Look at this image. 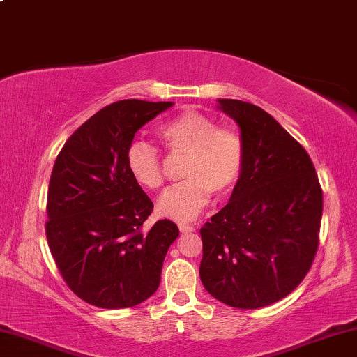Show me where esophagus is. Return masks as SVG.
<instances>
[{"label":"esophagus","instance_id":"esophagus-1","mask_svg":"<svg viewBox=\"0 0 357 357\" xmlns=\"http://www.w3.org/2000/svg\"><path fill=\"white\" fill-rule=\"evenodd\" d=\"M179 231L181 233H192V231H195V227L193 225H189V223H179Z\"/></svg>","mask_w":357,"mask_h":357}]
</instances>
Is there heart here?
<instances>
[{
    "instance_id": "b5f03b06",
    "label": "heart",
    "mask_w": 357,
    "mask_h": 357,
    "mask_svg": "<svg viewBox=\"0 0 357 357\" xmlns=\"http://www.w3.org/2000/svg\"><path fill=\"white\" fill-rule=\"evenodd\" d=\"M157 138L168 155L185 157V181L168 189L157 202L162 215L190 222L208 206L211 195L222 200L234 190L245 159L244 142L236 130L219 126L202 112L184 110L159 126ZM126 164L132 179L143 189L159 190L164 185V159L153 144L130 143Z\"/></svg>"
}]
</instances>
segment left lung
I'll list each match as a JSON object with an SVG mask.
<instances>
[{
  "label": "left lung",
  "instance_id": "1",
  "mask_svg": "<svg viewBox=\"0 0 357 357\" xmlns=\"http://www.w3.org/2000/svg\"><path fill=\"white\" fill-rule=\"evenodd\" d=\"M236 121L245 159L227 206L200 229V277L215 299L259 309L288 296L315 259L323 190L310 155L249 102L219 99Z\"/></svg>",
  "mask_w": 357,
  "mask_h": 357
}]
</instances>
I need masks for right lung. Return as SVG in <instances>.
I'll use <instances>...</instances> for the list:
<instances>
[{
    "label": "right lung",
    "instance_id": "right-lung-1",
    "mask_svg": "<svg viewBox=\"0 0 357 357\" xmlns=\"http://www.w3.org/2000/svg\"><path fill=\"white\" fill-rule=\"evenodd\" d=\"M172 105L126 99L104 107L69 137L53 165L48 247L68 287L100 309L134 307L153 296L179 236L168 219L144 231L154 204L126 164L137 130Z\"/></svg>",
    "mask_w": 357,
    "mask_h": 357
}]
</instances>
